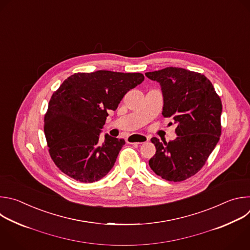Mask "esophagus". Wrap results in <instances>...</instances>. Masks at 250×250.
Wrapping results in <instances>:
<instances>
[{
	"label": "esophagus",
	"instance_id": "obj_1",
	"mask_svg": "<svg viewBox=\"0 0 250 250\" xmlns=\"http://www.w3.org/2000/svg\"><path fill=\"white\" fill-rule=\"evenodd\" d=\"M148 141V137L146 135L142 134H136V135H131L128 139L127 142L131 144H143Z\"/></svg>",
	"mask_w": 250,
	"mask_h": 250
}]
</instances>
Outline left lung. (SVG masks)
Wrapping results in <instances>:
<instances>
[{"label": "left lung", "mask_w": 250, "mask_h": 250, "mask_svg": "<svg viewBox=\"0 0 250 250\" xmlns=\"http://www.w3.org/2000/svg\"><path fill=\"white\" fill-rule=\"evenodd\" d=\"M160 83L164 95L163 115L177 125V138L163 141L156 137V155L149 167L168 181H183L206 164L222 134V102L212 83L202 74L167 67L146 73Z\"/></svg>", "instance_id": "obj_1"}]
</instances>
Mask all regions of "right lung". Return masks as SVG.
Instances as JSON below:
<instances>
[{
	"label": "right lung",
	"instance_id": "1",
	"mask_svg": "<svg viewBox=\"0 0 250 250\" xmlns=\"http://www.w3.org/2000/svg\"><path fill=\"white\" fill-rule=\"evenodd\" d=\"M144 81L141 73H76L52 94L44 116L50 157L57 167L81 182H94L113 167L123 139L99 138L109 110Z\"/></svg>",
	"mask_w": 250,
	"mask_h": 250
}]
</instances>
